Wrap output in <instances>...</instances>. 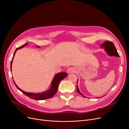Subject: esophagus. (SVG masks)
I'll return each mask as SVG.
<instances>
[{"label":"esophagus","instance_id":"esophagus-1","mask_svg":"<svg viewBox=\"0 0 129 129\" xmlns=\"http://www.w3.org/2000/svg\"><path fill=\"white\" fill-rule=\"evenodd\" d=\"M74 72V69L73 68V67H70V68H68L67 69V72L68 73H72Z\"/></svg>","mask_w":129,"mask_h":129}]
</instances>
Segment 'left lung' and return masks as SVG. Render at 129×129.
Returning a JSON list of instances; mask_svg holds the SVG:
<instances>
[{"label":"left lung","mask_w":129,"mask_h":129,"mask_svg":"<svg viewBox=\"0 0 129 129\" xmlns=\"http://www.w3.org/2000/svg\"><path fill=\"white\" fill-rule=\"evenodd\" d=\"M101 47H104L107 52L108 53V54H109L110 56H114L116 57H119V55L118 54L117 49H116V47H115V46L114 45L113 43L111 41H107L103 43V44L101 45ZM77 91L80 94L84 96L83 94L82 93H81V92L79 90L78 87L77 86Z\"/></svg>","instance_id":"obj_1"}]
</instances>
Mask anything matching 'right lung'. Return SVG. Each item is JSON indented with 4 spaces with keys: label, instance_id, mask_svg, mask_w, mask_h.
Listing matches in <instances>:
<instances>
[{
    "label": "right lung",
    "instance_id": "right-lung-1",
    "mask_svg": "<svg viewBox=\"0 0 129 129\" xmlns=\"http://www.w3.org/2000/svg\"><path fill=\"white\" fill-rule=\"evenodd\" d=\"M28 44V43H25L24 45H22L21 46H20L19 47H18V48L16 49L14 54H13V56L12 57V59L11 61V65H10V69L11 70V65H12V60H13V58L15 56V54L17 51V50H18V49H21L22 47H23L25 45H26ZM38 47H40L37 46ZM67 76V74L65 72H63V73H59L57 74L54 77L52 84H51V88L48 90L47 91L43 93H29V92H25L24 91H23L22 90H21V89H20L16 85V84H15L14 80H13V83H14L17 88L21 91L25 95L27 96L28 97H29L30 98L32 99H35V100H43V99H49L52 98L53 96L55 95V94L56 93L57 89H58V85L59 82H60L61 80H63L64 78H65L66 76Z\"/></svg>",
    "mask_w": 129,
    "mask_h": 129
}]
</instances>
